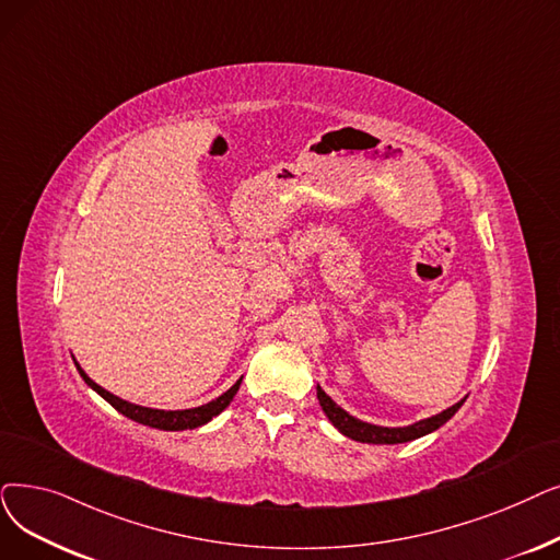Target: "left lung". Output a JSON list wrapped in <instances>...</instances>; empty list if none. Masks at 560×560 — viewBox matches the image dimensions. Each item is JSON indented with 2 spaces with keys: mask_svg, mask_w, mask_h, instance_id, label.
<instances>
[{
  "mask_svg": "<svg viewBox=\"0 0 560 560\" xmlns=\"http://www.w3.org/2000/svg\"><path fill=\"white\" fill-rule=\"evenodd\" d=\"M318 400H320V407H323V411L327 415V419L331 421V425L338 428L340 434L350 436V440L361 442V444H405V442L419 440V436H423V434L434 432L436 428H442V425L455 415V411H457L462 405H465L467 398H462L459 402H455V405H451L448 409L440 411V415H434V417H430V419H421V421H417V423L402 425V428L375 425V423H366V421H361V419L348 415V411H346L343 407L336 405V402L323 392L320 384H318Z\"/></svg>",
  "mask_w": 560,
  "mask_h": 560,
  "instance_id": "1",
  "label": "left lung"
}]
</instances>
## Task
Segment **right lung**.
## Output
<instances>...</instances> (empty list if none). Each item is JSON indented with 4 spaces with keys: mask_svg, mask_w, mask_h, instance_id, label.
Instances as JSON below:
<instances>
[{
    "mask_svg": "<svg viewBox=\"0 0 560 560\" xmlns=\"http://www.w3.org/2000/svg\"><path fill=\"white\" fill-rule=\"evenodd\" d=\"M75 366L82 375V380L93 388L95 394L103 396L116 411H120V415L141 423V425H151V428H158V430H168V432H178V430H194V428H201L206 425L208 421H212L217 415H222V411L231 405L233 396L237 394L240 388V382L242 377L229 388L226 394H222L220 398H214L201 407H191V409H155V407H143V405H135V402H128L124 398H118L114 394H109L107 388H103L101 384H95L84 371L80 363L75 361Z\"/></svg>",
    "mask_w": 560,
    "mask_h": 560,
    "instance_id": "1",
    "label": "right lung"
}]
</instances>
